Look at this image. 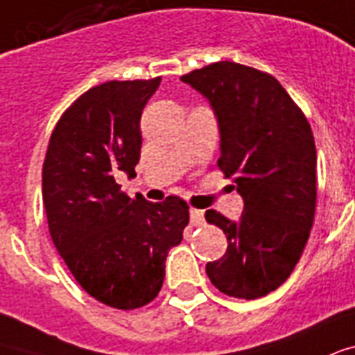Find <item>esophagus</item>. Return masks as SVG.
<instances>
[{
  "label": "esophagus",
  "instance_id": "esophagus-1",
  "mask_svg": "<svg viewBox=\"0 0 355 355\" xmlns=\"http://www.w3.org/2000/svg\"><path fill=\"white\" fill-rule=\"evenodd\" d=\"M203 222H205V218H203V211H200V209H191L192 226H203Z\"/></svg>",
  "mask_w": 355,
  "mask_h": 355
}]
</instances>
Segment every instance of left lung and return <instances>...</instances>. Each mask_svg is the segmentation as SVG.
Segmentation results:
<instances>
[{"label":"left lung","instance_id":"obj_1","mask_svg":"<svg viewBox=\"0 0 355 355\" xmlns=\"http://www.w3.org/2000/svg\"><path fill=\"white\" fill-rule=\"evenodd\" d=\"M215 111L218 168L233 178L244 211L237 222L209 209L205 220L226 233L227 250L205 265L216 289L255 300L295 270L317 205V150L311 125L270 73L220 60L187 73Z\"/></svg>","mask_w":355,"mask_h":355}]
</instances>
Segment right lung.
<instances>
[{
  "instance_id": "add662e5",
  "label": "right lung",
  "mask_w": 355,
  "mask_h": 355,
  "mask_svg": "<svg viewBox=\"0 0 355 355\" xmlns=\"http://www.w3.org/2000/svg\"><path fill=\"white\" fill-rule=\"evenodd\" d=\"M159 83L107 81L79 96L55 125L42 168L55 248L92 298L123 311L159 295L166 255L189 224L181 198L131 200L114 180L135 175L140 116Z\"/></svg>"
}]
</instances>
